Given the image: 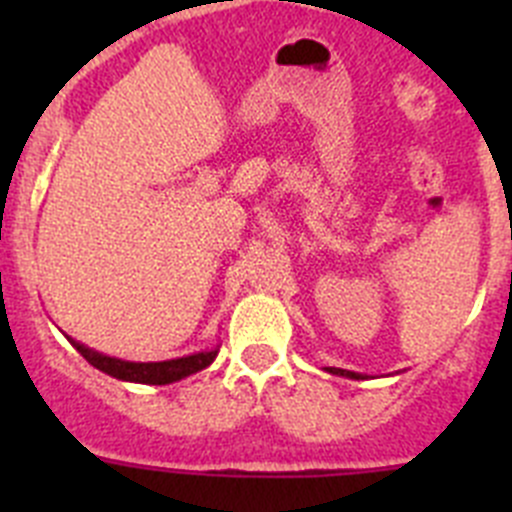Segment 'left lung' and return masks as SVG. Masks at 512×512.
Masks as SVG:
<instances>
[{"mask_svg":"<svg viewBox=\"0 0 512 512\" xmlns=\"http://www.w3.org/2000/svg\"><path fill=\"white\" fill-rule=\"evenodd\" d=\"M325 372L336 374V377H348V379H364V374L356 372H346V369H336V366H325Z\"/></svg>","mask_w":512,"mask_h":512,"instance_id":"8db88e82","label":"left lung"}]
</instances>
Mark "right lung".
<instances>
[{"instance_id":"1","label":"right lung","mask_w":512,"mask_h":512,"mask_svg":"<svg viewBox=\"0 0 512 512\" xmlns=\"http://www.w3.org/2000/svg\"><path fill=\"white\" fill-rule=\"evenodd\" d=\"M71 341V346L79 351L94 369L99 372L110 374V377L122 379V382H135V384H171L179 382V379L189 377V374H197L202 369L215 361L217 351L220 346L210 348V351H197V354L189 356H179V359H169V361H125V359H115V356L99 354L94 348L84 346V343L74 341L71 336H66Z\"/></svg>"}]
</instances>
